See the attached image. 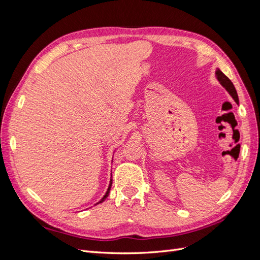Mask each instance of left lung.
<instances>
[{"label":"left lung","mask_w":260,"mask_h":260,"mask_svg":"<svg viewBox=\"0 0 260 260\" xmlns=\"http://www.w3.org/2000/svg\"><path fill=\"white\" fill-rule=\"evenodd\" d=\"M216 78L218 79V81L220 82V84H221L223 88L229 92L230 95L233 98V100L235 101V103L239 104V96H238V93H237V90H235L234 85L232 83V81L228 78L221 70H220L219 68L216 69Z\"/></svg>","instance_id":"obj_1"}]
</instances>
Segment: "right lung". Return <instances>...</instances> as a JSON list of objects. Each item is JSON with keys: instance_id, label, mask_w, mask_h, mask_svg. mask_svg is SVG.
Segmentation results:
<instances>
[{"instance_id": "obj_1", "label": "right lung", "mask_w": 260, "mask_h": 260, "mask_svg": "<svg viewBox=\"0 0 260 260\" xmlns=\"http://www.w3.org/2000/svg\"><path fill=\"white\" fill-rule=\"evenodd\" d=\"M112 183H113V180L111 179V182H109V185H108V188H107V192L105 193V195L103 196V199H102L98 204H100V203H103L106 199H107V196H108V194H109V191H111V187H112Z\"/></svg>"}]
</instances>
